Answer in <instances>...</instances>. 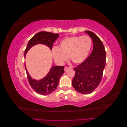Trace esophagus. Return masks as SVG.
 I'll return each mask as SVG.
<instances>
[{"mask_svg": "<svg viewBox=\"0 0 127 127\" xmlns=\"http://www.w3.org/2000/svg\"><path fill=\"white\" fill-rule=\"evenodd\" d=\"M70 68L69 67H64V71H67L68 70V69H70Z\"/></svg>", "mask_w": 127, "mask_h": 127, "instance_id": "34e87169", "label": "esophagus"}]
</instances>
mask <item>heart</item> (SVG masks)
I'll use <instances>...</instances> for the list:
<instances>
[{
	"label": "heart",
	"mask_w": 127,
	"mask_h": 127,
	"mask_svg": "<svg viewBox=\"0 0 127 127\" xmlns=\"http://www.w3.org/2000/svg\"><path fill=\"white\" fill-rule=\"evenodd\" d=\"M92 40L88 35L67 37L61 40L59 47L52 49V55L56 62L63 64L68 59L75 64L83 63L89 54Z\"/></svg>",
	"instance_id": "obj_1"
}]
</instances>
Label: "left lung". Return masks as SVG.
Instances as JSON below:
<instances>
[{
    "instance_id": "8db88e82",
    "label": "left lung",
    "mask_w": 127,
    "mask_h": 127,
    "mask_svg": "<svg viewBox=\"0 0 127 127\" xmlns=\"http://www.w3.org/2000/svg\"><path fill=\"white\" fill-rule=\"evenodd\" d=\"M85 32L93 40V49L85 60L74 68L75 75L72 85L79 93L88 94L92 93L101 82L106 64V53L99 38L90 31Z\"/></svg>"
}]
</instances>
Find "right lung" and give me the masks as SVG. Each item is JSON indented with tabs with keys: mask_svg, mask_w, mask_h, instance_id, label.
Returning <instances> with one entry per match:
<instances>
[{
	"mask_svg": "<svg viewBox=\"0 0 127 127\" xmlns=\"http://www.w3.org/2000/svg\"><path fill=\"white\" fill-rule=\"evenodd\" d=\"M58 37L59 34L57 33L43 31L36 33L29 41L25 50L24 57L29 50L36 44H45L51 50L53 43ZM25 68L30 85L37 93L43 95L51 94L57 89L61 76L64 72V66H53L44 78L36 80L31 77L25 66Z\"/></svg>",
	"mask_w": 127,
	"mask_h": 127,
	"instance_id": "right-lung-1",
	"label": "right lung"
}]
</instances>
